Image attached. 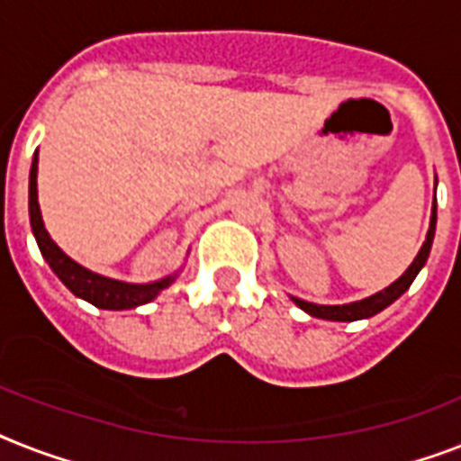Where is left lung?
<instances>
[{
  "label": "left lung",
  "instance_id": "left-lung-1",
  "mask_svg": "<svg viewBox=\"0 0 461 461\" xmlns=\"http://www.w3.org/2000/svg\"><path fill=\"white\" fill-rule=\"evenodd\" d=\"M438 185V179H436ZM433 237H436V196H433V208H431V222H429V231H426V241L421 243L417 258L412 260V265L402 272V276H398L391 286H386L384 291L374 295H366L362 301L343 303V305H317V303L303 301V298H295L291 295V301L298 305L301 310H305L308 315L320 317V320H331V321H355V320H366V317H374L376 312H381L384 308H388L393 301H398L400 295L405 294L412 282L417 279V275L421 272V267L429 260V253H431Z\"/></svg>",
  "mask_w": 461,
  "mask_h": 461
}]
</instances>
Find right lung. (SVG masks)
I'll return each instance as SVG.
<instances>
[{"instance_id":"right-lung-1","label":"right lung","mask_w":461,"mask_h":461,"mask_svg":"<svg viewBox=\"0 0 461 461\" xmlns=\"http://www.w3.org/2000/svg\"><path fill=\"white\" fill-rule=\"evenodd\" d=\"M37 151L32 156V166H30V186H28V208H30V227H32V237H35L40 253L47 260L59 279H61L77 298L92 303L101 310H132L140 308L144 303H151L156 295L163 289H167L175 279L177 272L156 279L149 284H130L121 282V279H111V276L96 275L92 269L82 267L80 263H75L73 258L66 256L56 241L49 237L47 227H44L42 211H40V201H37Z\"/></svg>"}]
</instances>
